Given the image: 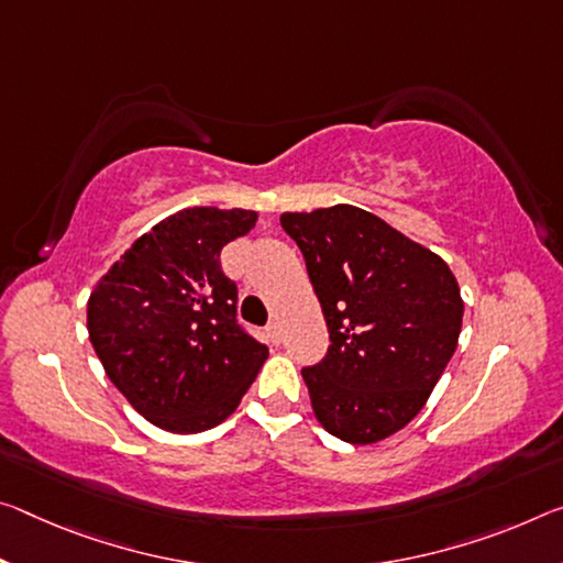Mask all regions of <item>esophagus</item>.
I'll list each match as a JSON object with an SVG mask.
<instances>
[{"instance_id":"34e87169","label":"esophagus","mask_w":563,"mask_h":563,"mask_svg":"<svg viewBox=\"0 0 563 563\" xmlns=\"http://www.w3.org/2000/svg\"><path fill=\"white\" fill-rule=\"evenodd\" d=\"M265 333H267V338H271L273 345H280V343H283V333H280V325H278V323L267 325Z\"/></svg>"}]
</instances>
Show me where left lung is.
Segmentation results:
<instances>
[{
    "label": "left lung",
    "mask_w": 563,
    "mask_h": 563,
    "mask_svg": "<svg viewBox=\"0 0 563 563\" xmlns=\"http://www.w3.org/2000/svg\"><path fill=\"white\" fill-rule=\"evenodd\" d=\"M306 257L330 345L302 368L316 418L335 439L368 445L416 418L456 351L463 300L431 250L353 205L285 212Z\"/></svg>",
    "instance_id": "1"
}]
</instances>
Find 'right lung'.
Listing matches in <instances>:
<instances>
[{"mask_svg": "<svg viewBox=\"0 0 563 563\" xmlns=\"http://www.w3.org/2000/svg\"><path fill=\"white\" fill-rule=\"evenodd\" d=\"M253 210L187 208L137 238L95 285L89 341L107 378L150 423L198 433L233 413L267 358L238 323L220 253Z\"/></svg>", "mask_w": 563, "mask_h": 563, "instance_id": "1", "label": "right lung"}]
</instances>
